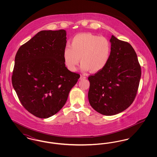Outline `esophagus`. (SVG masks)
<instances>
[{
	"label": "esophagus",
	"mask_w": 157,
	"mask_h": 157,
	"mask_svg": "<svg viewBox=\"0 0 157 157\" xmlns=\"http://www.w3.org/2000/svg\"><path fill=\"white\" fill-rule=\"evenodd\" d=\"M86 76H85V75H81V76H80V80H82L83 79H86Z\"/></svg>",
	"instance_id": "esophagus-1"
}]
</instances>
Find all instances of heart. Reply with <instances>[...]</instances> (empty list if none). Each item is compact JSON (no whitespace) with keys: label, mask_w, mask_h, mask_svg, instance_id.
I'll return each instance as SVG.
<instances>
[{"label":"heart","mask_w":157,"mask_h":157,"mask_svg":"<svg viewBox=\"0 0 157 157\" xmlns=\"http://www.w3.org/2000/svg\"><path fill=\"white\" fill-rule=\"evenodd\" d=\"M111 49L107 38L90 33H79L72 39L71 46L65 48L63 57L65 65L71 71H76L81 60L82 70L95 73L106 66Z\"/></svg>","instance_id":"obj_1"}]
</instances>
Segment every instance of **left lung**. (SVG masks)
Listing matches in <instances>:
<instances>
[{
	"label": "left lung",
	"mask_w": 157,
	"mask_h": 157,
	"mask_svg": "<svg viewBox=\"0 0 157 157\" xmlns=\"http://www.w3.org/2000/svg\"><path fill=\"white\" fill-rule=\"evenodd\" d=\"M111 53L106 66L88 77V99L101 114L111 116L125 111L134 100L141 76L132 46L112 35Z\"/></svg>",
	"instance_id": "1"
}]
</instances>
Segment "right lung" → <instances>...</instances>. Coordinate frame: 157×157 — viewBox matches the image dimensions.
<instances>
[{"instance_id":"add662e5","label":"right lung","mask_w":157,"mask_h":157,"mask_svg":"<svg viewBox=\"0 0 157 157\" xmlns=\"http://www.w3.org/2000/svg\"><path fill=\"white\" fill-rule=\"evenodd\" d=\"M66 43V30H42L16 53L13 87L24 108L38 118L59 112L80 78L65 67Z\"/></svg>"}]
</instances>
